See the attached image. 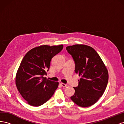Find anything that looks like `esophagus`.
I'll use <instances>...</instances> for the list:
<instances>
[{
  "instance_id": "obj_1",
  "label": "esophagus",
  "mask_w": 124,
  "mask_h": 124,
  "mask_svg": "<svg viewBox=\"0 0 124 124\" xmlns=\"http://www.w3.org/2000/svg\"><path fill=\"white\" fill-rule=\"evenodd\" d=\"M61 84L62 86V87H67V84H65V83H61Z\"/></svg>"
}]
</instances>
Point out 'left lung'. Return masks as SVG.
Returning a JSON list of instances; mask_svg holds the SVG:
<instances>
[{"label": "left lung", "instance_id": "8db88e82", "mask_svg": "<svg viewBox=\"0 0 124 124\" xmlns=\"http://www.w3.org/2000/svg\"><path fill=\"white\" fill-rule=\"evenodd\" d=\"M75 63V72L81 76L71 99L81 107L95 104L102 96L108 84V71L93 48L83 44L66 47Z\"/></svg>", "mask_w": 124, "mask_h": 124}]
</instances>
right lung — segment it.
I'll list each match as a JSON object with an SVG mask.
<instances>
[{"instance_id":"right-lung-1","label":"right lung","mask_w":124,"mask_h":124,"mask_svg":"<svg viewBox=\"0 0 124 124\" xmlns=\"http://www.w3.org/2000/svg\"><path fill=\"white\" fill-rule=\"evenodd\" d=\"M63 48V45H44L32 48L25 55L16 74L18 92L27 103L39 107L53 95L58 82L44 78L50 69L51 59Z\"/></svg>"}]
</instances>
